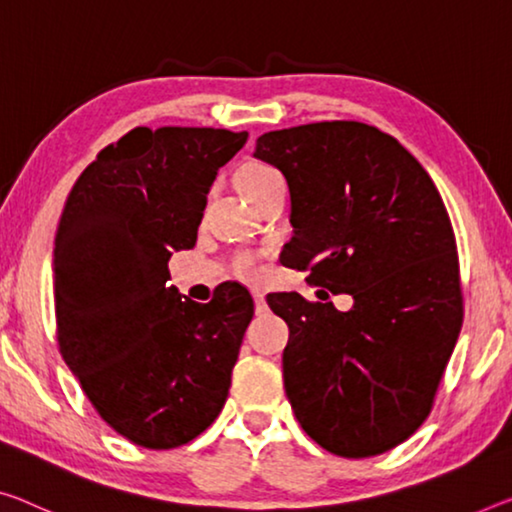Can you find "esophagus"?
<instances>
[{
	"label": "esophagus",
	"mask_w": 512,
	"mask_h": 512,
	"mask_svg": "<svg viewBox=\"0 0 512 512\" xmlns=\"http://www.w3.org/2000/svg\"><path fill=\"white\" fill-rule=\"evenodd\" d=\"M254 304H256V313H258V316H263V313L267 311L265 295H263V293H254Z\"/></svg>",
	"instance_id": "esophagus-1"
}]
</instances>
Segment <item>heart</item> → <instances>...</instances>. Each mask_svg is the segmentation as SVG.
Here are the masks:
<instances>
[{
	"label": "heart",
	"instance_id": "1",
	"mask_svg": "<svg viewBox=\"0 0 512 512\" xmlns=\"http://www.w3.org/2000/svg\"><path fill=\"white\" fill-rule=\"evenodd\" d=\"M274 174H277V171H274L272 167H267V164L249 162L238 171V176H235V185H238V190L247 196L251 190H254V187H258L263 180H267ZM233 272H235V277H240L242 281H249V283L261 281L265 274L261 254H254V251H242V254L233 258Z\"/></svg>",
	"mask_w": 512,
	"mask_h": 512
}]
</instances>
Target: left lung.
<instances>
[{
    "instance_id": "left-lung-1",
    "label": "left lung",
    "mask_w": 512,
    "mask_h": 512,
    "mask_svg": "<svg viewBox=\"0 0 512 512\" xmlns=\"http://www.w3.org/2000/svg\"><path fill=\"white\" fill-rule=\"evenodd\" d=\"M254 157L288 180L286 265L355 300H267L290 329L283 387L297 421L343 458L389 451L428 419L462 327L442 196L398 139L357 121L265 132Z\"/></svg>"
}]
</instances>
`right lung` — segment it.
<instances>
[{
  "label": "right lung",
  "mask_w": 512,
  "mask_h": 512,
  "mask_svg": "<svg viewBox=\"0 0 512 512\" xmlns=\"http://www.w3.org/2000/svg\"><path fill=\"white\" fill-rule=\"evenodd\" d=\"M247 132L135 128L68 194L54 240L59 352L100 419L128 442L176 448L222 412L254 300L229 283L208 304L169 281L196 245L206 194Z\"/></svg>",
  "instance_id": "add662e5"
}]
</instances>
